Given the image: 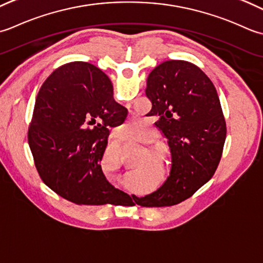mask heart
<instances>
[{
	"instance_id": "b5f03b06",
	"label": "heart",
	"mask_w": 263,
	"mask_h": 263,
	"mask_svg": "<svg viewBox=\"0 0 263 263\" xmlns=\"http://www.w3.org/2000/svg\"><path fill=\"white\" fill-rule=\"evenodd\" d=\"M126 127H127V129L129 130V133H134V132L138 130V127L134 124V122H128Z\"/></svg>"
}]
</instances>
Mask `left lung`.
I'll return each instance as SVG.
<instances>
[{"instance_id":"left-lung-1","label":"left lung","mask_w":263,"mask_h":263,"mask_svg":"<svg viewBox=\"0 0 263 263\" xmlns=\"http://www.w3.org/2000/svg\"><path fill=\"white\" fill-rule=\"evenodd\" d=\"M145 94L155 122L168 138L170 176L158 191L136 197L141 206H171L191 197L216 173L226 122L213 83L195 64L168 60L148 74Z\"/></svg>"}]
</instances>
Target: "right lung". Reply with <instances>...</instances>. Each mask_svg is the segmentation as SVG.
I'll return each mask as SVG.
<instances>
[{
	"label": "right lung",
	"instance_id": "1",
	"mask_svg": "<svg viewBox=\"0 0 263 263\" xmlns=\"http://www.w3.org/2000/svg\"><path fill=\"white\" fill-rule=\"evenodd\" d=\"M128 111L114 100L109 77L88 62L63 64L37 94L28 144L47 187L78 205H118L132 201L101 168L109 127ZM133 202V201H132Z\"/></svg>",
	"mask_w": 263,
	"mask_h": 263
}]
</instances>
